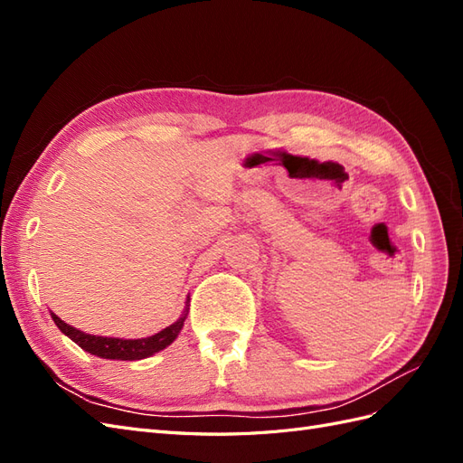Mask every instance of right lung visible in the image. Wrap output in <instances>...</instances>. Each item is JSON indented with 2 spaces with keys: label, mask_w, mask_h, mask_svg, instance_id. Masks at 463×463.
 Wrapping results in <instances>:
<instances>
[{
  "label": "right lung",
  "mask_w": 463,
  "mask_h": 463,
  "mask_svg": "<svg viewBox=\"0 0 463 463\" xmlns=\"http://www.w3.org/2000/svg\"><path fill=\"white\" fill-rule=\"evenodd\" d=\"M50 315L67 338H71L79 347L85 349V352L102 359H119V361H137V359H145L162 352L164 347H167L177 338V334L181 332V328H184V322L187 318V311H185L174 322V325L165 326L158 334L148 335V338L121 340V338H106V335L85 334L73 326H69L67 322H63L58 315L53 313Z\"/></svg>",
  "instance_id": "add662e5"
}]
</instances>
